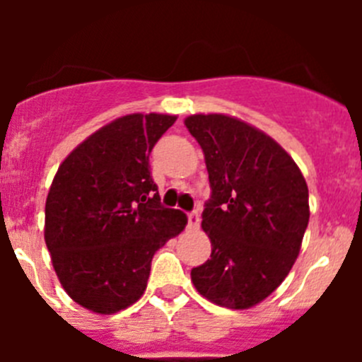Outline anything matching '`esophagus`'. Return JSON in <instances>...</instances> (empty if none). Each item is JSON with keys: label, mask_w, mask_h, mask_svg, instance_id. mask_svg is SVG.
<instances>
[{"label": "esophagus", "mask_w": 362, "mask_h": 362, "mask_svg": "<svg viewBox=\"0 0 362 362\" xmlns=\"http://www.w3.org/2000/svg\"><path fill=\"white\" fill-rule=\"evenodd\" d=\"M199 221H201L199 214L188 212V226H190V228H197V226H199Z\"/></svg>", "instance_id": "34e87169"}]
</instances>
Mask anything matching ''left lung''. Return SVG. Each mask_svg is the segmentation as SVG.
<instances>
[{
  "label": "left lung",
  "mask_w": 362,
  "mask_h": 362,
  "mask_svg": "<svg viewBox=\"0 0 362 362\" xmlns=\"http://www.w3.org/2000/svg\"><path fill=\"white\" fill-rule=\"evenodd\" d=\"M185 124L203 148L212 188L201 223L212 254L192 268V283L216 305L252 308L296 263L308 187L288 152L252 124L225 114H194Z\"/></svg>",
  "instance_id": "8db88e82"
}]
</instances>
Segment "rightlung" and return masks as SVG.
<instances>
[{
	"instance_id": "1",
	"label": "right lung",
	"mask_w": 362,
	"mask_h": 362,
	"mask_svg": "<svg viewBox=\"0 0 362 362\" xmlns=\"http://www.w3.org/2000/svg\"><path fill=\"white\" fill-rule=\"evenodd\" d=\"M175 116L129 114L66 156L45 204V243L57 279L83 308L110 315L145 293L153 254L187 226L161 204L150 152Z\"/></svg>"
}]
</instances>
